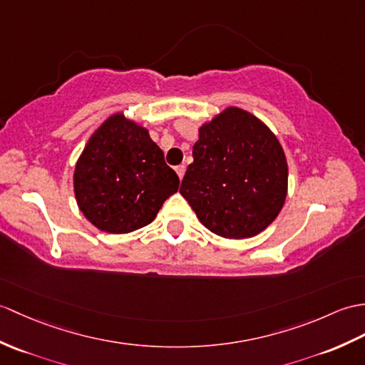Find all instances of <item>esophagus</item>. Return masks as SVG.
Listing matches in <instances>:
<instances>
[{
    "label": "esophagus",
    "instance_id": "1",
    "mask_svg": "<svg viewBox=\"0 0 365 365\" xmlns=\"http://www.w3.org/2000/svg\"><path fill=\"white\" fill-rule=\"evenodd\" d=\"M185 171H186V168H185L183 165H180V166H177V168H175V173H177V175H179V179H180V180L183 179Z\"/></svg>",
    "mask_w": 365,
    "mask_h": 365
}]
</instances>
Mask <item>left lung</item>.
Instances as JSON below:
<instances>
[{
	"label": "left lung",
	"instance_id": "left-lung-1",
	"mask_svg": "<svg viewBox=\"0 0 365 365\" xmlns=\"http://www.w3.org/2000/svg\"><path fill=\"white\" fill-rule=\"evenodd\" d=\"M192 158L180 194L210 232L245 240L275 221L289 173L282 143L259 118L224 108L199 127Z\"/></svg>",
	"mask_w": 365,
	"mask_h": 365
}]
</instances>
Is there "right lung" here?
<instances>
[{
    "label": "right lung",
    "mask_w": 365,
    "mask_h": 365,
    "mask_svg": "<svg viewBox=\"0 0 365 365\" xmlns=\"http://www.w3.org/2000/svg\"><path fill=\"white\" fill-rule=\"evenodd\" d=\"M179 183L149 130L123 112L110 115L91 133L73 174L82 215L113 235L150 224Z\"/></svg>",
    "instance_id": "1"
}]
</instances>
